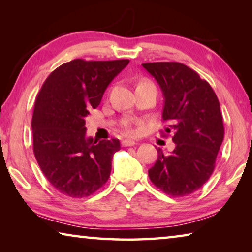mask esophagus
Instances as JSON below:
<instances>
[{
    "instance_id": "esophagus-1",
    "label": "esophagus",
    "mask_w": 252,
    "mask_h": 252,
    "mask_svg": "<svg viewBox=\"0 0 252 252\" xmlns=\"http://www.w3.org/2000/svg\"><path fill=\"white\" fill-rule=\"evenodd\" d=\"M134 144H136V143L134 141H131V140H123L122 141L123 147H132V146H134Z\"/></svg>"
}]
</instances>
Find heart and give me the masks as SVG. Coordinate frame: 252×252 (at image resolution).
<instances>
[{
    "instance_id": "1",
    "label": "heart",
    "mask_w": 252,
    "mask_h": 252,
    "mask_svg": "<svg viewBox=\"0 0 252 252\" xmlns=\"http://www.w3.org/2000/svg\"><path fill=\"white\" fill-rule=\"evenodd\" d=\"M122 130H123V133L126 135H134L135 134V130L133 129V126H131L130 122H125L122 125Z\"/></svg>"
}]
</instances>
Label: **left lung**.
<instances>
[{
    "mask_svg": "<svg viewBox=\"0 0 252 252\" xmlns=\"http://www.w3.org/2000/svg\"><path fill=\"white\" fill-rule=\"evenodd\" d=\"M159 83L164 97L162 119L176 143L170 155L158 149L149 169L157 188L172 197H185L200 189L215 170L224 127L219 100L211 85L197 72L179 62L143 63Z\"/></svg>",
    "mask_w": 252,
    "mask_h": 252,
    "instance_id": "obj_1",
    "label": "left lung"
}]
</instances>
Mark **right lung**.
I'll return each instance as SVG.
<instances>
[{
	"instance_id": "add662e5",
	"label": "right lung",
	"mask_w": 252,
	"mask_h": 252,
	"mask_svg": "<svg viewBox=\"0 0 252 252\" xmlns=\"http://www.w3.org/2000/svg\"><path fill=\"white\" fill-rule=\"evenodd\" d=\"M129 62L75 59L57 67L42 85L32 118L33 152L60 193L89 197L108 181L120 141L85 136V117Z\"/></svg>"
}]
</instances>
